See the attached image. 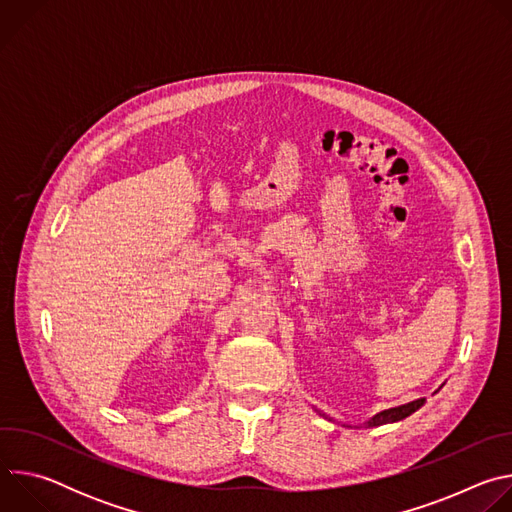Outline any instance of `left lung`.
Listing matches in <instances>:
<instances>
[{"instance_id":"8db88e82","label":"left lung","mask_w":512,"mask_h":512,"mask_svg":"<svg viewBox=\"0 0 512 512\" xmlns=\"http://www.w3.org/2000/svg\"><path fill=\"white\" fill-rule=\"evenodd\" d=\"M423 401H425V399H415V401H411V403H405V405H399V407L385 409V411H381V413L373 415V417L367 421V425H369V427H377V425H385V423L401 421V419L409 417L411 413H415V411L423 405ZM322 415H324L326 419H330L326 413H322Z\"/></svg>"}]
</instances>
